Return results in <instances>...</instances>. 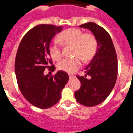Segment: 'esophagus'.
<instances>
[{
    "instance_id": "1",
    "label": "esophagus",
    "mask_w": 133,
    "mask_h": 133,
    "mask_svg": "<svg viewBox=\"0 0 133 133\" xmlns=\"http://www.w3.org/2000/svg\"><path fill=\"white\" fill-rule=\"evenodd\" d=\"M69 78H70V79H71V78H74V76H72V75H69Z\"/></svg>"
}]
</instances>
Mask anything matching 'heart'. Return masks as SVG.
Segmentation results:
<instances>
[{"mask_svg":"<svg viewBox=\"0 0 133 133\" xmlns=\"http://www.w3.org/2000/svg\"><path fill=\"white\" fill-rule=\"evenodd\" d=\"M57 41L63 45L72 46L73 58L61 61L57 65L59 70L67 72H73L81 65V58L84 62L90 60L95 55L98 46L96 36L90 32H84L81 29L70 28L64 30L58 35ZM50 55L52 60L61 59L63 54L60 44L55 41L49 48Z\"/></svg>","mask_w":133,"mask_h":133,"instance_id":"1","label":"heart"}]
</instances>
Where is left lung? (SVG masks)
Returning <instances> with one entry per match:
<instances>
[{
	"label": "left lung",
	"instance_id": "8db88e82",
	"mask_svg": "<svg viewBox=\"0 0 133 133\" xmlns=\"http://www.w3.org/2000/svg\"><path fill=\"white\" fill-rule=\"evenodd\" d=\"M89 29L98 42L97 52L84 71L85 77L77 75L81 87L75 92L77 102L87 107H93L106 99L113 89L118 73L117 53L111 37L104 28L95 23L81 24ZM87 75L91 78L87 79Z\"/></svg>",
	"mask_w": 133,
	"mask_h": 133
}]
</instances>
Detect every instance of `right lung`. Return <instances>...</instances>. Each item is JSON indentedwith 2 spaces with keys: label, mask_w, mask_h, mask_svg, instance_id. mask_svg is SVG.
<instances>
[{
  "label": "right lung",
  "mask_w": 133,
  "mask_h": 133,
  "mask_svg": "<svg viewBox=\"0 0 133 133\" xmlns=\"http://www.w3.org/2000/svg\"><path fill=\"white\" fill-rule=\"evenodd\" d=\"M62 30L63 26H36L23 36L16 52L15 69L18 88L24 98L39 109H48L58 103L69 81V75L63 70L44 75L46 69L55 70L49 45L52 37Z\"/></svg>",
  "instance_id": "right-lung-1"
}]
</instances>
